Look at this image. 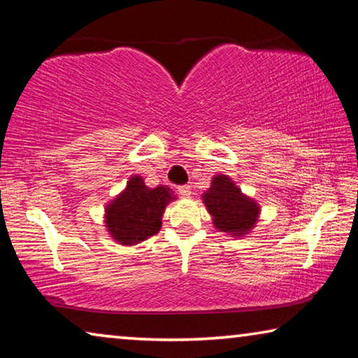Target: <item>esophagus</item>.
<instances>
[{
  "label": "esophagus",
  "mask_w": 358,
  "mask_h": 358,
  "mask_svg": "<svg viewBox=\"0 0 358 358\" xmlns=\"http://www.w3.org/2000/svg\"><path fill=\"white\" fill-rule=\"evenodd\" d=\"M178 192L183 197H189L191 196V186L189 185H183V186H178Z\"/></svg>",
  "instance_id": "1"
}]
</instances>
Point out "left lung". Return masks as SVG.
Returning <instances> with one entry per match:
<instances>
[{
  "mask_svg": "<svg viewBox=\"0 0 358 358\" xmlns=\"http://www.w3.org/2000/svg\"><path fill=\"white\" fill-rule=\"evenodd\" d=\"M203 202L213 215V223L218 229L231 234H245L255 226L258 206L236 188L224 175L213 178L210 189L203 194Z\"/></svg>",
  "mask_w": 358,
  "mask_h": 358,
  "instance_id": "obj_1",
  "label": "left lung"
}]
</instances>
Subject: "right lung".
Returning a JSON list of instances; mask_svg holds the SVG:
<instances>
[{
	"label": "right lung",
	"instance_id": "right-lung-1",
	"mask_svg": "<svg viewBox=\"0 0 358 358\" xmlns=\"http://www.w3.org/2000/svg\"><path fill=\"white\" fill-rule=\"evenodd\" d=\"M175 196L170 188L151 189L141 177H132L126 191L106 208V226L111 236L124 245H134L155 236L161 228V217Z\"/></svg>",
	"mask_w": 358,
	"mask_h": 358
}]
</instances>
